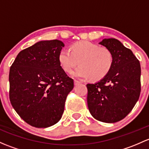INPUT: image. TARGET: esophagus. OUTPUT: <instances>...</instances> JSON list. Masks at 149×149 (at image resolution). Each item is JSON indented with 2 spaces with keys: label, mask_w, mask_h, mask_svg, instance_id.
Wrapping results in <instances>:
<instances>
[{
  "label": "esophagus",
  "mask_w": 149,
  "mask_h": 149,
  "mask_svg": "<svg viewBox=\"0 0 149 149\" xmlns=\"http://www.w3.org/2000/svg\"><path fill=\"white\" fill-rule=\"evenodd\" d=\"M81 84V83L79 81H76V80H75V81H74V85L75 86H78V85H79V84Z\"/></svg>",
  "instance_id": "obj_1"
}]
</instances>
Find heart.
<instances>
[{"label": "heart", "mask_w": 149, "mask_h": 149, "mask_svg": "<svg viewBox=\"0 0 149 149\" xmlns=\"http://www.w3.org/2000/svg\"><path fill=\"white\" fill-rule=\"evenodd\" d=\"M63 69L70 73L79 61L80 65L73 75L79 79L98 81L110 72L113 63V55L108 48L89 41H79L70 46L69 51L63 49L58 55Z\"/></svg>", "instance_id": "heart-1"}]
</instances>
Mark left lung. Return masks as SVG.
Returning a JSON list of instances; mask_svg holds the SVG:
<instances>
[{"label": "left lung", "mask_w": 149, "mask_h": 149, "mask_svg": "<svg viewBox=\"0 0 149 149\" xmlns=\"http://www.w3.org/2000/svg\"><path fill=\"white\" fill-rule=\"evenodd\" d=\"M100 44L111 52L110 72L98 82L87 84L88 110L95 119L116 123L131 111L141 93V65L132 51L115 38Z\"/></svg>", "instance_id": "left-lung-1"}]
</instances>
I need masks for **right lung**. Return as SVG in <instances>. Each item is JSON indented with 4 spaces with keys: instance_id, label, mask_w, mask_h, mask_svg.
I'll return each mask as SVG.
<instances>
[{
    "instance_id": "1",
    "label": "right lung",
    "mask_w": 149,
    "mask_h": 149,
    "mask_svg": "<svg viewBox=\"0 0 149 149\" xmlns=\"http://www.w3.org/2000/svg\"><path fill=\"white\" fill-rule=\"evenodd\" d=\"M64 46L58 40H41L21 51L9 73V98L23 120L36 128H47L61 118L73 80L58 60Z\"/></svg>"
}]
</instances>
